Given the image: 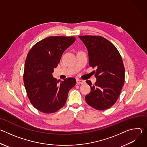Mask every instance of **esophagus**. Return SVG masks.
Instances as JSON below:
<instances>
[{
	"label": "esophagus",
	"instance_id": "1",
	"mask_svg": "<svg viewBox=\"0 0 147 147\" xmlns=\"http://www.w3.org/2000/svg\"><path fill=\"white\" fill-rule=\"evenodd\" d=\"M76 81L77 84H82L85 83V81H84L82 80H81L80 78H77L76 79Z\"/></svg>",
	"mask_w": 147,
	"mask_h": 147
}]
</instances>
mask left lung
I'll list each match as a JSON object with an SVG mask.
<instances>
[{
  "instance_id": "left-lung-1",
  "label": "left lung",
  "mask_w": 147,
  "mask_h": 147,
  "mask_svg": "<svg viewBox=\"0 0 147 147\" xmlns=\"http://www.w3.org/2000/svg\"><path fill=\"white\" fill-rule=\"evenodd\" d=\"M88 51L89 65L96 67L94 85L86 82L91 91L87 103L96 110H105L117 101L124 83L125 70L121 55L110 41L100 36H79Z\"/></svg>"
}]
</instances>
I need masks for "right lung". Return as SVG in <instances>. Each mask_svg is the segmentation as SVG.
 I'll return each mask as SVG.
<instances>
[{"instance_id":"1","label":"right lung","mask_w":147,"mask_h":147,"mask_svg":"<svg viewBox=\"0 0 147 147\" xmlns=\"http://www.w3.org/2000/svg\"><path fill=\"white\" fill-rule=\"evenodd\" d=\"M76 40L74 36H49L35 44L25 61L23 80L32 105L45 113L57 112L65 105L69 91L75 86L74 78L60 81L53 77L65 51Z\"/></svg>"}]
</instances>
